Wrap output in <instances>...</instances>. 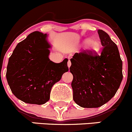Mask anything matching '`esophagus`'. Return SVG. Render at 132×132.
Listing matches in <instances>:
<instances>
[{"instance_id":"obj_1","label":"esophagus","mask_w":132,"mask_h":132,"mask_svg":"<svg viewBox=\"0 0 132 132\" xmlns=\"http://www.w3.org/2000/svg\"><path fill=\"white\" fill-rule=\"evenodd\" d=\"M71 61H70V60H69V61H68V68H70V66H71Z\"/></svg>"}]
</instances>
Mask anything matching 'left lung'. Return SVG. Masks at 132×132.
Returning a JSON list of instances; mask_svg holds the SVG:
<instances>
[{"label":"left lung","mask_w":132,"mask_h":132,"mask_svg":"<svg viewBox=\"0 0 132 132\" xmlns=\"http://www.w3.org/2000/svg\"><path fill=\"white\" fill-rule=\"evenodd\" d=\"M103 48L75 53L70 59L73 100L83 108H97L116 94L122 80V60L118 46L105 32L98 30Z\"/></svg>","instance_id":"left-lung-1"}]
</instances>
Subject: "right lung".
Returning a JSON list of instances; mask_svg holds the SVG:
<instances>
[{"instance_id": "obj_1", "label": "right lung", "mask_w": 132, "mask_h": 132, "mask_svg": "<svg viewBox=\"0 0 132 132\" xmlns=\"http://www.w3.org/2000/svg\"><path fill=\"white\" fill-rule=\"evenodd\" d=\"M46 34L32 32L16 45L9 59L6 78L14 96L22 102L42 105L50 99L52 86L68 71L65 59L55 63L48 58Z\"/></svg>"}]
</instances>
